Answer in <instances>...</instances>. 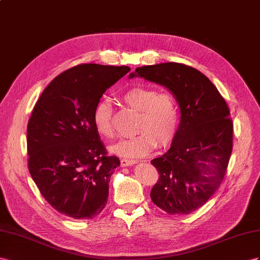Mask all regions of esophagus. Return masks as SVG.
I'll list each match as a JSON object with an SVG mask.
<instances>
[{
	"label": "esophagus",
	"instance_id": "1",
	"mask_svg": "<svg viewBox=\"0 0 260 260\" xmlns=\"http://www.w3.org/2000/svg\"><path fill=\"white\" fill-rule=\"evenodd\" d=\"M137 163V161L132 160V159H121V166L122 167H129Z\"/></svg>",
	"mask_w": 260,
	"mask_h": 260
}]
</instances>
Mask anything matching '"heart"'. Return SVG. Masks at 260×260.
I'll return each instance as SVG.
<instances>
[{"mask_svg":"<svg viewBox=\"0 0 260 260\" xmlns=\"http://www.w3.org/2000/svg\"><path fill=\"white\" fill-rule=\"evenodd\" d=\"M122 100L139 111L136 135L125 138L112 147V151L125 157H144L150 153L157 144L169 145L174 139L180 126V107L170 92H158L145 86H134L122 94ZM92 123L101 136L112 138L115 134L112 122V106L108 99L95 105Z\"/></svg>","mask_w":260,"mask_h":260,"instance_id":"1","label":"heart"}]
</instances>
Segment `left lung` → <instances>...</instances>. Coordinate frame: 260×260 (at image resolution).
Listing matches in <instances>:
<instances>
[{"label":"left lung","mask_w":260,"mask_h":260,"mask_svg":"<svg viewBox=\"0 0 260 260\" xmlns=\"http://www.w3.org/2000/svg\"><path fill=\"white\" fill-rule=\"evenodd\" d=\"M139 76L167 87L179 102L181 122L171 148L151 160L159 173L151 200L169 214H188L219 188L233 148L230 109L209 78L182 63L137 68Z\"/></svg>","instance_id":"8db88e82"}]
</instances>
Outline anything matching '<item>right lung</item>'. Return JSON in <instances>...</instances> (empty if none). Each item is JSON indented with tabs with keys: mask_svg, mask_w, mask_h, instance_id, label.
Listing matches in <instances>:
<instances>
[{
	"mask_svg": "<svg viewBox=\"0 0 260 260\" xmlns=\"http://www.w3.org/2000/svg\"><path fill=\"white\" fill-rule=\"evenodd\" d=\"M128 66L79 64L51 81L27 126L28 169L53 208L92 219L108 202L110 177L120 160L108 155L92 123L95 105Z\"/></svg>",
	"mask_w": 260,
	"mask_h": 260,
	"instance_id": "obj_1",
	"label": "right lung"
}]
</instances>
